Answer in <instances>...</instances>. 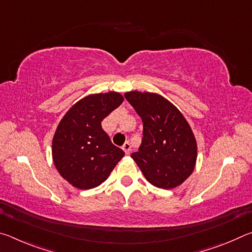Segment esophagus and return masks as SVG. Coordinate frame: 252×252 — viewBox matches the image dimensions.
Instances as JSON below:
<instances>
[{
    "mask_svg": "<svg viewBox=\"0 0 252 252\" xmlns=\"http://www.w3.org/2000/svg\"><path fill=\"white\" fill-rule=\"evenodd\" d=\"M122 149H123V151L126 152V156H129V155H130V152H131V144H130L129 142H126L125 144H123Z\"/></svg>",
    "mask_w": 252,
    "mask_h": 252,
    "instance_id": "obj_1",
    "label": "esophagus"
}]
</instances>
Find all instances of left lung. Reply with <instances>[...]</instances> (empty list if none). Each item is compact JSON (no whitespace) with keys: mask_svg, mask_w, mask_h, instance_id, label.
Here are the masks:
<instances>
[{"mask_svg":"<svg viewBox=\"0 0 252 252\" xmlns=\"http://www.w3.org/2000/svg\"><path fill=\"white\" fill-rule=\"evenodd\" d=\"M126 99L143 122V139L131 158L144 178L160 189L182 185L193 172L197 140L187 119L176 105L155 92H126Z\"/></svg>","mask_w":252,"mask_h":252,"instance_id":"1","label":"left lung"}]
</instances>
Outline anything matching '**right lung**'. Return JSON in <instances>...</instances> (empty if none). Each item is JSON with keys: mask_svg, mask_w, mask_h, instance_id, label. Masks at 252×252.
<instances>
[{"mask_svg": "<svg viewBox=\"0 0 252 252\" xmlns=\"http://www.w3.org/2000/svg\"><path fill=\"white\" fill-rule=\"evenodd\" d=\"M121 93H91L67 110L52 140L58 172L72 187L89 190L104 182L125 152L113 146L101 121L120 105Z\"/></svg>", "mask_w": 252, "mask_h": 252, "instance_id": "add662e5", "label": "right lung"}]
</instances>
